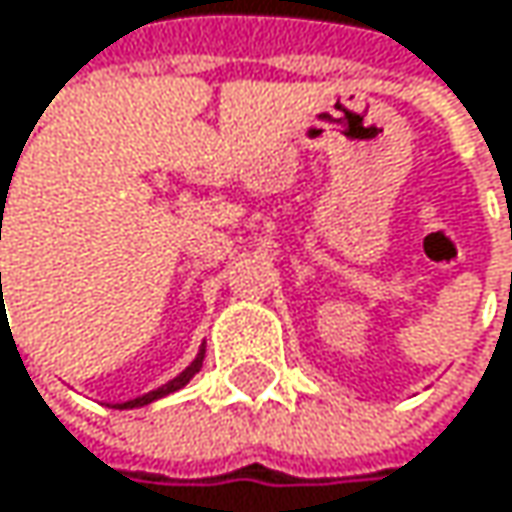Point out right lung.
<instances>
[{
  "instance_id": "obj_1",
  "label": "right lung",
  "mask_w": 512,
  "mask_h": 512,
  "mask_svg": "<svg viewBox=\"0 0 512 512\" xmlns=\"http://www.w3.org/2000/svg\"><path fill=\"white\" fill-rule=\"evenodd\" d=\"M11 177H14V174H11ZM5 195H8V192H2V198H5ZM201 364H204V350L198 353V358H195V361H192V364H189V367H186L180 376H174V379H171V382H165L162 388L148 391V394H142V397H136V400H127V403H115L112 409H136V406H148V403H154V400H159V397H165V394H171V391L183 388V385H186V382H189V379H192L198 370H201Z\"/></svg>"
}]
</instances>
